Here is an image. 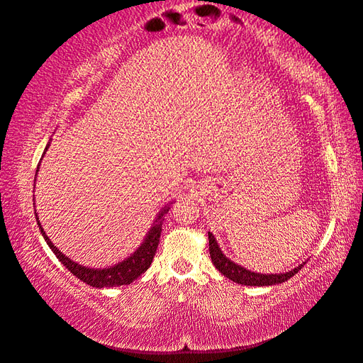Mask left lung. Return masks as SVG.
Masks as SVG:
<instances>
[{
  "instance_id": "1",
  "label": "left lung",
  "mask_w": 363,
  "mask_h": 363,
  "mask_svg": "<svg viewBox=\"0 0 363 363\" xmlns=\"http://www.w3.org/2000/svg\"><path fill=\"white\" fill-rule=\"evenodd\" d=\"M208 252H211V258L212 263L215 264L221 274L226 276L228 279H231L233 282L242 284V285H255V287H266V285H276V284H282L285 281H289L290 277H294L298 271L303 268L298 266L294 271L285 272V274H257V272H252L249 269L242 268L236 263H233L231 259H228L223 252L220 250V247L215 240L213 234L208 233Z\"/></svg>"
}]
</instances>
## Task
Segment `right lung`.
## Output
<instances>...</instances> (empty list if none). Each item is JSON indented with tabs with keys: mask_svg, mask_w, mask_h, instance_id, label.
I'll return each instance as SVG.
<instances>
[{
	"mask_svg": "<svg viewBox=\"0 0 363 363\" xmlns=\"http://www.w3.org/2000/svg\"><path fill=\"white\" fill-rule=\"evenodd\" d=\"M165 212H169V207H165L164 211L159 213L156 225L151 228V231L148 233V236H146L145 242L140 245V249L133 253L132 257H129L127 259H124V262H121V263L114 264V266H111V268H106V269L86 268V266H81L78 263L72 262V259L63 255V253L57 249L52 242H50V239L46 236V233H44V230L41 228L40 221H38V225H40L41 234L44 236V239H46L48 245L55 253V257L60 259L62 264L65 266V268L72 272L73 276L78 277L79 281L86 282L87 285H92V287L104 289V287H118V285H129L130 282L135 281L137 277L142 276L143 272L150 268V264L152 262V258H155V253L157 249L159 238H161V231H162L161 220H162Z\"/></svg>",
	"mask_w": 363,
	"mask_h": 363,
	"instance_id": "add662e5",
	"label": "right lung"
}]
</instances>
